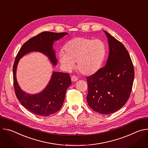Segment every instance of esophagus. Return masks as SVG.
Masks as SVG:
<instances>
[{"mask_svg": "<svg viewBox=\"0 0 148 148\" xmlns=\"http://www.w3.org/2000/svg\"><path fill=\"white\" fill-rule=\"evenodd\" d=\"M71 81H74V82L78 80V78L75 75H72L71 77Z\"/></svg>", "mask_w": 148, "mask_h": 148, "instance_id": "esophagus-1", "label": "esophagus"}]
</instances>
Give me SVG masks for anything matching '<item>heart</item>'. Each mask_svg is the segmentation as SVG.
Instances as JSON below:
<instances>
[{"mask_svg": "<svg viewBox=\"0 0 148 148\" xmlns=\"http://www.w3.org/2000/svg\"><path fill=\"white\" fill-rule=\"evenodd\" d=\"M106 46L99 39L78 37L69 40L64 46V54L60 56V61L71 69L77 62L79 71L86 75L96 73L103 60Z\"/></svg>", "mask_w": 148, "mask_h": 148, "instance_id": "heart-1", "label": "heart"}]
</instances>
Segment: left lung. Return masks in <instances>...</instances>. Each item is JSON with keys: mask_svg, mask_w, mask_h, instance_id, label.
I'll return each instance as SVG.
<instances>
[{"mask_svg": "<svg viewBox=\"0 0 148 148\" xmlns=\"http://www.w3.org/2000/svg\"><path fill=\"white\" fill-rule=\"evenodd\" d=\"M110 47L107 64L87 77L90 107L101 114L114 113L128 101L134 79V65L128 50L107 32Z\"/></svg>", "mask_w": 148, "mask_h": 148, "instance_id": "obj_1", "label": "left lung"}]
</instances>
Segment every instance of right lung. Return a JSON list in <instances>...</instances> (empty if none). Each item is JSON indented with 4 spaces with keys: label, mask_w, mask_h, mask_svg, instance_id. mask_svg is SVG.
I'll return each instance as SVG.
<instances>
[{
    "label": "right lung",
    "mask_w": 148,
    "mask_h": 148,
    "mask_svg": "<svg viewBox=\"0 0 148 148\" xmlns=\"http://www.w3.org/2000/svg\"><path fill=\"white\" fill-rule=\"evenodd\" d=\"M67 33L43 32L27 41L16 55L13 67V85L15 94L23 106L32 113L47 116L58 111L61 108L67 89L71 84L69 73L54 72L49 84L41 92L29 95L21 90L18 85L16 72L19 59L26 54L34 51L47 55L53 65L57 64L55 51L53 49L54 41L58 40Z\"/></svg>",
    "instance_id": "add662e5"
}]
</instances>
